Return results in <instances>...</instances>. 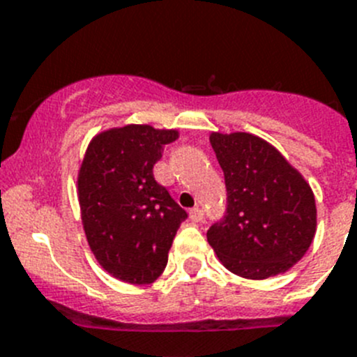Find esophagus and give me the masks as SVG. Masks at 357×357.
Masks as SVG:
<instances>
[{"label":"esophagus","instance_id":"34e87169","mask_svg":"<svg viewBox=\"0 0 357 357\" xmlns=\"http://www.w3.org/2000/svg\"><path fill=\"white\" fill-rule=\"evenodd\" d=\"M202 218H204V209L201 208L190 209V220H192V222L199 224V222H202Z\"/></svg>","mask_w":357,"mask_h":357}]
</instances>
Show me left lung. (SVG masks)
<instances>
[{"label": "left lung", "mask_w": 357, "mask_h": 357, "mask_svg": "<svg viewBox=\"0 0 357 357\" xmlns=\"http://www.w3.org/2000/svg\"><path fill=\"white\" fill-rule=\"evenodd\" d=\"M224 171L227 208L208 241L222 264L243 278L264 280L291 269L317 227L314 192L269 142L252 133H211Z\"/></svg>", "instance_id": "obj_1"}]
</instances>
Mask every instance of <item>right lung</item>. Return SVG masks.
<instances>
[{"label": "right lung", "instance_id": "1", "mask_svg": "<svg viewBox=\"0 0 357 357\" xmlns=\"http://www.w3.org/2000/svg\"><path fill=\"white\" fill-rule=\"evenodd\" d=\"M176 130L126 125L98 133L79 171V204L89 248L103 269L126 284H153L186 211L153 176Z\"/></svg>", "mask_w": 357, "mask_h": 357}]
</instances>
